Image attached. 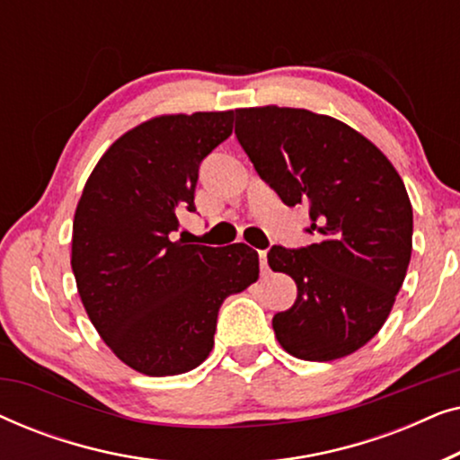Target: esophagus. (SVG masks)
I'll list each match as a JSON object with an SVG mask.
<instances>
[{
    "label": "esophagus",
    "instance_id": "1",
    "mask_svg": "<svg viewBox=\"0 0 460 460\" xmlns=\"http://www.w3.org/2000/svg\"><path fill=\"white\" fill-rule=\"evenodd\" d=\"M257 255H260L261 272H266V270H268V251H257Z\"/></svg>",
    "mask_w": 460,
    "mask_h": 460
}]
</instances>
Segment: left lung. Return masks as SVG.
Masks as SVG:
<instances>
[{
  "mask_svg": "<svg viewBox=\"0 0 460 460\" xmlns=\"http://www.w3.org/2000/svg\"><path fill=\"white\" fill-rule=\"evenodd\" d=\"M234 134L282 203L310 211L314 243L268 253L270 268L297 285L295 304L272 318L276 339L312 362L360 349L387 320L411 263L404 181L375 144L326 115L238 109Z\"/></svg>",
  "mask_w": 460,
  "mask_h": 460,
  "instance_id": "left-lung-1",
  "label": "left lung"
}]
</instances>
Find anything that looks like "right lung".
I'll use <instances>...</instances> for the list:
<instances>
[{
	"label": "right lung",
	"mask_w": 460,
	"mask_h": 460,
	"mask_svg": "<svg viewBox=\"0 0 460 460\" xmlns=\"http://www.w3.org/2000/svg\"><path fill=\"white\" fill-rule=\"evenodd\" d=\"M234 111L156 117L98 161L73 222L79 297L104 343L137 373L181 375L213 348L224 299L260 276L244 243L173 241L180 211H197L205 156L232 134Z\"/></svg>",
	"instance_id": "right-lung-1"
}]
</instances>
